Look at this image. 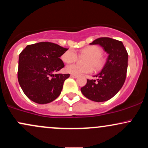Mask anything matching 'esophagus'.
<instances>
[{"label": "esophagus", "mask_w": 148, "mask_h": 148, "mask_svg": "<svg viewBox=\"0 0 148 148\" xmlns=\"http://www.w3.org/2000/svg\"><path fill=\"white\" fill-rule=\"evenodd\" d=\"M70 76H71V77H72V78H74V79H76V78L78 77V76H76V75H74V74H71Z\"/></svg>", "instance_id": "1"}]
</instances>
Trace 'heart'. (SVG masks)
Wrapping results in <instances>:
<instances>
[{"instance_id":"b5f03b06","label":"heart","mask_w":148,"mask_h":148,"mask_svg":"<svg viewBox=\"0 0 148 148\" xmlns=\"http://www.w3.org/2000/svg\"><path fill=\"white\" fill-rule=\"evenodd\" d=\"M80 55L88 56L85 60V65L79 64H73L67 65L65 67V72L74 75H81L92 72L93 68L95 70H99L104 65V60L101 57L102 50L95 45L88 46L80 50ZM78 56L75 51L69 49L66 51L61 56V59L65 63H72L76 62Z\"/></svg>"}]
</instances>
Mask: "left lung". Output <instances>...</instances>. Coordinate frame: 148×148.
<instances>
[{
	"label": "left lung",
	"mask_w": 148,
	"mask_h": 148,
	"mask_svg": "<svg viewBox=\"0 0 148 148\" xmlns=\"http://www.w3.org/2000/svg\"><path fill=\"white\" fill-rule=\"evenodd\" d=\"M90 45H99L108 56L102 70L94 76L97 79H88L81 91L88 99L102 102L111 99L123 87L127 75L128 53L123 42L110 37L96 39Z\"/></svg>",
	"instance_id": "1"
}]
</instances>
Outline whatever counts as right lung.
Segmentation results:
<instances>
[{
	"label": "right lung",
	"instance_id": "1",
	"mask_svg": "<svg viewBox=\"0 0 148 148\" xmlns=\"http://www.w3.org/2000/svg\"><path fill=\"white\" fill-rule=\"evenodd\" d=\"M68 49L42 42L27 46L18 58V81L24 94L34 102L50 103L60 95L69 74H54L63 68L60 57Z\"/></svg>",
	"mask_w": 148,
	"mask_h": 148
}]
</instances>
